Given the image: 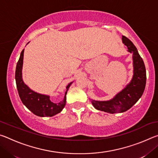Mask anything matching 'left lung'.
Wrapping results in <instances>:
<instances>
[{
	"mask_svg": "<svg viewBox=\"0 0 158 158\" xmlns=\"http://www.w3.org/2000/svg\"><path fill=\"white\" fill-rule=\"evenodd\" d=\"M122 40L127 47L128 52L132 53L134 74L132 80L111 100L91 101L96 109L110 114L123 113L130 109L139 100L146 86V73L143 59L139 54L137 48L127 37L123 36Z\"/></svg>",
	"mask_w": 158,
	"mask_h": 158,
	"instance_id": "8db88e82",
	"label": "left lung"
}]
</instances>
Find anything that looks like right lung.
<instances>
[{"label":"right lung","instance_id":"add662e5","mask_svg":"<svg viewBox=\"0 0 158 158\" xmlns=\"http://www.w3.org/2000/svg\"><path fill=\"white\" fill-rule=\"evenodd\" d=\"M24 49L21 53L15 71L16 84L21 102L31 112L40 117L53 116L63 110L66 103V94L69 86L73 84L70 82L67 85L65 96L62 100L54 102L50 100L49 96L37 93L29 89L22 79V67Z\"/></svg>","mask_w":158,"mask_h":158}]
</instances>
